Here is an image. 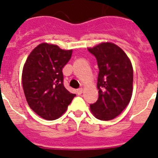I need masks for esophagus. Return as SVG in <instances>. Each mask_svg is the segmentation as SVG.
<instances>
[{
    "instance_id": "esophagus-1",
    "label": "esophagus",
    "mask_w": 158,
    "mask_h": 158,
    "mask_svg": "<svg viewBox=\"0 0 158 158\" xmlns=\"http://www.w3.org/2000/svg\"><path fill=\"white\" fill-rule=\"evenodd\" d=\"M76 92H77V94H78V95L82 94V88H79V89H77V90H76Z\"/></svg>"
}]
</instances>
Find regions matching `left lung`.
I'll return each instance as SVG.
<instances>
[{
	"label": "left lung",
	"mask_w": 158,
	"mask_h": 158,
	"mask_svg": "<svg viewBox=\"0 0 158 158\" xmlns=\"http://www.w3.org/2000/svg\"><path fill=\"white\" fill-rule=\"evenodd\" d=\"M95 56L99 72L98 98L89 107L97 119H114L127 107L133 90V69L130 60L119 46L102 43L88 49Z\"/></svg>",
	"instance_id": "8db88e82"
}]
</instances>
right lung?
Returning a JSON list of instances; mask_svg holds the SVG:
<instances>
[{
	"label": "right lung",
	"mask_w": 158,
	"mask_h": 158,
	"mask_svg": "<svg viewBox=\"0 0 158 158\" xmlns=\"http://www.w3.org/2000/svg\"><path fill=\"white\" fill-rule=\"evenodd\" d=\"M72 50L42 43L30 53L22 74L23 88L31 109L45 120L58 119L76 97L64 86V67Z\"/></svg>",
	"instance_id": "1"
}]
</instances>
